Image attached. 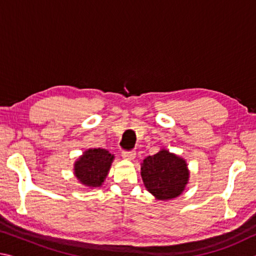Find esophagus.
I'll return each instance as SVG.
<instances>
[{
    "instance_id": "obj_1",
    "label": "esophagus",
    "mask_w": 256,
    "mask_h": 256,
    "mask_svg": "<svg viewBox=\"0 0 256 256\" xmlns=\"http://www.w3.org/2000/svg\"><path fill=\"white\" fill-rule=\"evenodd\" d=\"M136 151H133V150H130V151L124 150L122 152L123 158L128 159V160H133L134 158H136Z\"/></svg>"
}]
</instances>
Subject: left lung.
I'll return each instance as SVG.
<instances>
[{"instance_id":"8db88e82","label":"left lung","mask_w":256,"mask_h":256,"mask_svg":"<svg viewBox=\"0 0 256 256\" xmlns=\"http://www.w3.org/2000/svg\"><path fill=\"white\" fill-rule=\"evenodd\" d=\"M141 176L146 190L159 200H170L183 192L188 180L185 160L162 150L144 160Z\"/></svg>"}]
</instances>
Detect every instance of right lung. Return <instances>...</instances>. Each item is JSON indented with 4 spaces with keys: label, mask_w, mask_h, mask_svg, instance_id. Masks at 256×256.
I'll list each match as a JSON object with an SVG mask.
<instances>
[{
    "label": "right lung",
    "mask_w": 256,
    "mask_h": 256,
    "mask_svg": "<svg viewBox=\"0 0 256 256\" xmlns=\"http://www.w3.org/2000/svg\"><path fill=\"white\" fill-rule=\"evenodd\" d=\"M114 154L105 149H89L76 162L74 172L82 184L98 188L106 178Z\"/></svg>",
    "instance_id": "right-lung-1"
}]
</instances>
